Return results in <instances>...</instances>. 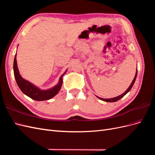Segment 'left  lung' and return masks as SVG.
I'll return each mask as SVG.
<instances>
[{
	"mask_svg": "<svg viewBox=\"0 0 155 155\" xmlns=\"http://www.w3.org/2000/svg\"><path fill=\"white\" fill-rule=\"evenodd\" d=\"M137 72H136V74H135V76H134V79H133V81H132V83H131V84L130 85L129 87L127 88V90L124 94H121L120 96H117V97H113V98H110V99H104V98H101V97H97H97L98 98H99V99H100V100H103V101H107V102H114V101H118V100H120L121 98L123 97L127 93L129 92L130 91L131 88L133 87V85H134V83L135 80H136V78H137Z\"/></svg>",
	"mask_w": 155,
	"mask_h": 155,
	"instance_id": "obj_1",
	"label": "left lung"
}]
</instances>
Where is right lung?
<instances>
[{
	"label": "right lung",
	"instance_id": "add662e5",
	"mask_svg": "<svg viewBox=\"0 0 155 155\" xmlns=\"http://www.w3.org/2000/svg\"><path fill=\"white\" fill-rule=\"evenodd\" d=\"M17 54L15 55V58H14V62H13V72H14V76H15V80L17 82V85L19 87L21 91L30 97L31 99L36 100V101H44V100H48L51 99V97L55 96L60 91L61 88L62 84H63V76L66 73L67 70L59 78V83L57 85H55L53 88L46 91H42L40 90L39 88L34 86L33 84L28 82V81L25 80L23 79L18 72L17 64V59H16Z\"/></svg>",
	"mask_w": 155,
	"mask_h": 155
}]
</instances>
